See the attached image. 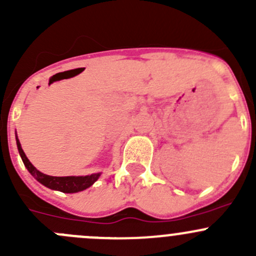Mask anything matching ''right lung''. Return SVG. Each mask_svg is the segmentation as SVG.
I'll use <instances>...</instances> for the list:
<instances>
[{
    "label": "right lung",
    "instance_id": "obj_1",
    "mask_svg": "<svg viewBox=\"0 0 256 256\" xmlns=\"http://www.w3.org/2000/svg\"><path fill=\"white\" fill-rule=\"evenodd\" d=\"M17 140V147L18 152H20V157H22V161L24 164L26 168L28 170L30 174L36 178L40 183H42L46 187L50 188L54 190H60L63 193H76L80 190H84L86 188H89L90 186L94 184L95 180H98V178L100 177V174H90V176H68V177H53L48 176V174H42V172L38 171L34 166L30 162V160L27 158L26 154L23 152L22 147H20V140L16 138Z\"/></svg>",
    "mask_w": 256,
    "mask_h": 256
}]
</instances>
